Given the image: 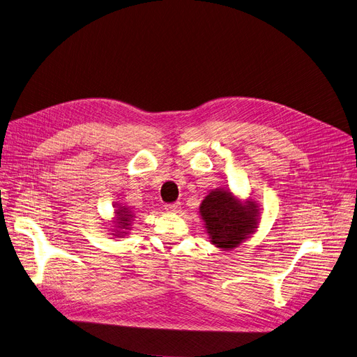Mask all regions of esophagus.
I'll return each instance as SVG.
<instances>
[{
    "label": "esophagus",
    "instance_id": "34e87169",
    "mask_svg": "<svg viewBox=\"0 0 357 357\" xmlns=\"http://www.w3.org/2000/svg\"><path fill=\"white\" fill-rule=\"evenodd\" d=\"M165 208H166L169 213H176V211H179L181 205H179V202H172V204H166Z\"/></svg>",
    "mask_w": 357,
    "mask_h": 357
}]
</instances>
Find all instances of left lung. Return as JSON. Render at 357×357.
<instances>
[{
  "label": "left lung",
  "instance_id": "left-lung-1",
  "mask_svg": "<svg viewBox=\"0 0 357 357\" xmlns=\"http://www.w3.org/2000/svg\"><path fill=\"white\" fill-rule=\"evenodd\" d=\"M204 226L215 248L230 250L257 229L259 208L252 199L243 204L227 190L211 191L199 205Z\"/></svg>",
  "mask_w": 357,
  "mask_h": 357
}]
</instances>
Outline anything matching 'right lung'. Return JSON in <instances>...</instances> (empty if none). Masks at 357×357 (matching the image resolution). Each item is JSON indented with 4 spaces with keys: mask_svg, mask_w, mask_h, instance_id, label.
<instances>
[{
    "mask_svg": "<svg viewBox=\"0 0 357 357\" xmlns=\"http://www.w3.org/2000/svg\"><path fill=\"white\" fill-rule=\"evenodd\" d=\"M116 229L112 230L114 233H111L112 236H117V237H123L127 234V230H130L131 227V221L135 218V214L131 213L128 208L126 207H120V205H116Z\"/></svg>",
    "mask_w": 357,
    "mask_h": 357,
    "instance_id": "add662e5",
    "label": "right lung"
}]
</instances>
